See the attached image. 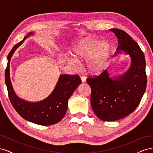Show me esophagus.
I'll return each instance as SVG.
<instances>
[{
    "label": "esophagus",
    "mask_w": 153,
    "mask_h": 153,
    "mask_svg": "<svg viewBox=\"0 0 153 153\" xmlns=\"http://www.w3.org/2000/svg\"><path fill=\"white\" fill-rule=\"evenodd\" d=\"M80 78H81V80H82V82H85V80H86V77H85L84 75L80 76Z\"/></svg>",
    "instance_id": "esophagus-1"
}]
</instances>
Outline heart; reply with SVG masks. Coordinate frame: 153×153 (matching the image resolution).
I'll return each mask as SVG.
<instances>
[{
  "label": "heart",
  "mask_w": 153,
  "mask_h": 153,
  "mask_svg": "<svg viewBox=\"0 0 153 153\" xmlns=\"http://www.w3.org/2000/svg\"><path fill=\"white\" fill-rule=\"evenodd\" d=\"M73 54L77 59L86 60V65L89 70L98 73L102 70L105 65L108 48L107 45L101 43L98 39L85 38L80 41L73 50ZM76 59L71 56L68 57L69 62L73 65H76L78 63Z\"/></svg>",
  "instance_id": "b5f03b06"
}]
</instances>
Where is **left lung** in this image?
<instances>
[{"label": "left lung", "instance_id": "1", "mask_svg": "<svg viewBox=\"0 0 153 153\" xmlns=\"http://www.w3.org/2000/svg\"><path fill=\"white\" fill-rule=\"evenodd\" d=\"M116 36L119 46L115 55L123 50L131 58V65L123 76L113 80L105 70L87 78L91 88V103L96 116L105 121L125 117L140 104L147 85L144 54L139 45L126 32L110 29Z\"/></svg>", "mask_w": 153, "mask_h": 153}]
</instances>
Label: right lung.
Segmentation results:
<instances>
[{"instance_id":"add662e5","label":"right lung","mask_w":153,"mask_h":153,"mask_svg":"<svg viewBox=\"0 0 153 153\" xmlns=\"http://www.w3.org/2000/svg\"><path fill=\"white\" fill-rule=\"evenodd\" d=\"M32 34V32L28 36ZM25 38L15 45L7 55V65L5 72V82L9 98L20 116L27 121L42 126H49L59 123L64 117L68 109V100L82 80L78 75L60 76L54 91L47 99L38 103H29L20 99L14 92L10 80V59L16 49L22 44Z\"/></svg>"}]
</instances>
